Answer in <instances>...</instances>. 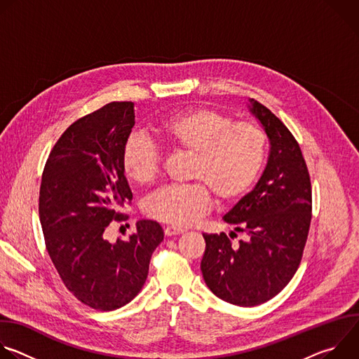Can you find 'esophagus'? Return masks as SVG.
Returning a JSON list of instances; mask_svg holds the SVG:
<instances>
[{"label":"esophagus","instance_id":"obj_1","mask_svg":"<svg viewBox=\"0 0 359 359\" xmlns=\"http://www.w3.org/2000/svg\"><path fill=\"white\" fill-rule=\"evenodd\" d=\"M182 233H184V230H183V229H179V227H175V226H168V227L165 229V234H166L168 237L177 236V234H182Z\"/></svg>","mask_w":359,"mask_h":359}]
</instances>
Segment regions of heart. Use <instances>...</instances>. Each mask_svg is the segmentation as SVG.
I'll return each instance as SVG.
<instances>
[{"instance_id":"b5f03b06","label":"heart","mask_w":359,"mask_h":359,"mask_svg":"<svg viewBox=\"0 0 359 359\" xmlns=\"http://www.w3.org/2000/svg\"><path fill=\"white\" fill-rule=\"evenodd\" d=\"M155 133L170 149L193 156L186 186H169L144 201L147 217L172 226H190L210 209L212 193L233 203L250 191L267 159V136L250 121L234 122L223 111L193 108L163 119ZM159 149L142 136H132L122 151L123 172L139 186L161 173Z\"/></svg>"}]
</instances>
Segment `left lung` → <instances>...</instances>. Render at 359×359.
<instances>
[{"mask_svg":"<svg viewBox=\"0 0 359 359\" xmlns=\"http://www.w3.org/2000/svg\"><path fill=\"white\" fill-rule=\"evenodd\" d=\"M248 108L270 140L269 162L255 187L223 217L245 240L231 245L224 233H204L200 264L212 292L240 306L263 304L290 283L301 263L313 210L310 173L298 142L260 102L250 99Z\"/></svg>","mask_w":359,"mask_h":359,"instance_id":"obj_1","label":"left lung"}]
</instances>
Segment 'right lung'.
<instances>
[{"mask_svg":"<svg viewBox=\"0 0 359 359\" xmlns=\"http://www.w3.org/2000/svg\"><path fill=\"white\" fill-rule=\"evenodd\" d=\"M133 102H111L74 122L50 150L39 189L45 245L65 287L83 304L112 311L142 290L150 257L163 240L153 220H139L126 241L104 231L121 219L132 191L122 151L135 125Z\"/></svg>","mask_w":359,"mask_h":359,"instance_id":"1","label":"right lung"}]
</instances>
